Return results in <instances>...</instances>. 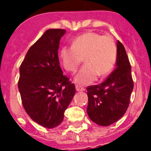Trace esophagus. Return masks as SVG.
<instances>
[{
  "label": "esophagus",
  "mask_w": 151,
  "mask_h": 151,
  "mask_svg": "<svg viewBox=\"0 0 151 151\" xmlns=\"http://www.w3.org/2000/svg\"><path fill=\"white\" fill-rule=\"evenodd\" d=\"M76 90H77V91H84L85 88L83 87H82L81 85H76Z\"/></svg>",
  "instance_id": "34e87169"
}]
</instances>
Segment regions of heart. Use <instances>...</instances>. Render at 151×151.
<instances>
[{
  "instance_id": "b5f03b06",
  "label": "heart",
  "mask_w": 151,
  "mask_h": 151,
  "mask_svg": "<svg viewBox=\"0 0 151 151\" xmlns=\"http://www.w3.org/2000/svg\"><path fill=\"white\" fill-rule=\"evenodd\" d=\"M63 68L75 72L84 58L85 64L74 77L77 83L85 85L104 77L115 66L117 49L113 39L96 32H87L73 40L72 46H64L59 52Z\"/></svg>"
}]
</instances>
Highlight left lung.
I'll use <instances>...</instances> for the list:
<instances>
[{"label":"left lung","instance_id":"1","mask_svg":"<svg viewBox=\"0 0 151 151\" xmlns=\"http://www.w3.org/2000/svg\"><path fill=\"white\" fill-rule=\"evenodd\" d=\"M133 88L130 63L124 47L118 41L116 68L101 84L87 88L90 119L102 126L121 119L128 109Z\"/></svg>","mask_w":151,"mask_h":151}]
</instances>
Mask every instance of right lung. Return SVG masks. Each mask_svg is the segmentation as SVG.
I'll return each mask as SVG.
<instances>
[{"label":"right lung","mask_w":151,"mask_h":151,"mask_svg":"<svg viewBox=\"0 0 151 151\" xmlns=\"http://www.w3.org/2000/svg\"><path fill=\"white\" fill-rule=\"evenodd\" d=\"M63 29H49L29 49L19 67L18 88L22 105L33 121L47 129L63 121L75 85L63 74L58 59Z\"/></svg>","instance_id":"1"}]
</instances>
